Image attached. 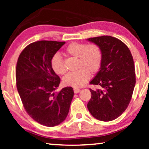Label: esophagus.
<instances>
[{"instance_id": "34e87169", "label": "esophagus", "mask_w": 149, "mask_h": 149, "mask_svg": "<svg viewBox=\"0 0 149 149\" xmlns=\"http://www.w3.org/2000/svg\"><path fill=\"white\" fill-rule=\"evenodd\" d=\"M74 91L75 93H78L80 91V89H77V88H74Z\"/></svg>"}]
</instances>
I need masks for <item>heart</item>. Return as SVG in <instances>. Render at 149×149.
Masks as SVG:
<instances>
[{
	"label": "heart",
	"instance_id": "b5f03b06",
	"mask_svg": "<svg viewBox=\"0 0 149 149\" xmlns=\"http://www.w3.org/2000/svg\"><path fill=\"white\" fill-rule=\"evenodd\" d=\"M68 56L77 58V68L74 72H70L63 78L65 86L74 88L82 87L89 78V74H94L99 71L102 62V51L95 44L85 45L72 42L65 50ZM52 70L57 74L63 75L66 72L64 62L58 54H54L50 60Z\"/></svg>",
	"mask_w": 149,
	"mask_h": 149
}]
</instances>
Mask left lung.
I'll use <instances>...</instances> for the list:
<instances>
[{"mask_svg": "<svg viewBox=\"0 0 149 149\" xmlns=\"http://www.w3.org/2000/svg\"><path fill=\"white\" fill-rule=\"evenodd\" d=\"M102 51L99 71L90 84L100 87L90 89L87 108L96 119L109 122L116 119L129 105L135 85V65L128 47L120 39L101 36L87 39Z\"/></svg>", "mask_w": 149, "mask_h": 149, "instance_id": "left-lung-1", "label": "left lung"}]
</instances>
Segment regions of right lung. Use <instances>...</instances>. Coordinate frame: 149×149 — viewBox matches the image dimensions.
I'll list each match as a JSON object with an SVG mask.
<instances>
[{
	"label": "right lung",
	"instance_id": "right-lung-1",
	"mask_svg": "<svg viewBox=\"0 0 149 149\" xmlns=\"http://www.w3.org/2000/svg\"><path fill=\"white\" fill-rule=\"evenodd\" d=\"M65 42L40 41L29 44L19 54L16 64L17 91L27 114L47 127L64 122L74 97L71 87L54 91L60 79L50 65L52 57Z\"/></svg>",
	"mask_w": 149,
	"mask_h": 149
}]
</instances>
